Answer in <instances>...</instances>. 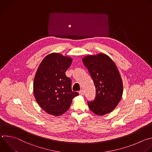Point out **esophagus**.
<instances>
[{
	"label": "esophagus",
	"instance_id": "34e87169",
	"mask_svg": "<svg viewBox=\"0 0 152 152\" xmlns=\"http://www.w3.org/2000/svg\"><path fill=\"white\" fill-rule=\"evenodd\" d=\"M79 94H80V95L83 96V95H84V91H83V90H81L80 91H79Z\"/></svg>",
	"mask_w": 152,
	"mask_h": 152
}]
</instances>
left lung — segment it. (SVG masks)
Masks as SVG:
<instances>
[{"label": "left lung", "instance_id": "1", "mask_svg": "<svg viewBox=\"0 0 152 152\" xmlns=\"http://www.w3.org/2000/svg\"><path fill=\"white\" fill-rule=\"evenodd\" d=\"M82 61L94 81L96 96L88 102L90 110L98 115L112 112L123 95V82L119 71L111 58L104 53L87 55Z\"/></svg>", "mask_w": 152, "mask_h": 152}]
</instances>
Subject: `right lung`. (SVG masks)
<instances>
[{"instance_id":"obj_1","label":"right lung","mask_w":152,"mask_h":152,"mask_svg":"<svg viewBox=\"0 0 152 152\" xmlns=\"http://www.w3.org/2000/svg\"><path fill=\"white\" fill-rule=\"evenodd\" d=\"M72 62L69 56L52 53L42 59L34 80V94L42 109L59 116L66 113L73 99L78 96L72 90V80L66 75Z\"/></svg>"}]
</instances>
